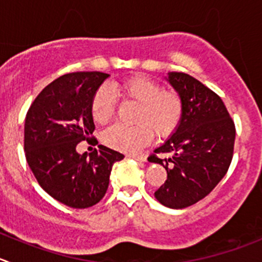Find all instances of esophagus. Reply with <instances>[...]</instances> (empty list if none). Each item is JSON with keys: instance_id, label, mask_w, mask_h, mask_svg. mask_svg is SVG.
<instances>
[{"instance_id": "esophagus-1", "label": "esophagus", "mask_w": 262, "mask_h": 262, "mask_svg": "<svg viewBox=\"0 0 262 262\" xmlns=\"http://www.w3.org/2000/svg\"><path fill=\"white\" fill-rule=\"evenodd\" d=\"M128 157H130V159H134V160H137V161H141V162L146 161V157H144V156H143V155H137V154H129V155H128Z\"/></svg>"}]
</instances>
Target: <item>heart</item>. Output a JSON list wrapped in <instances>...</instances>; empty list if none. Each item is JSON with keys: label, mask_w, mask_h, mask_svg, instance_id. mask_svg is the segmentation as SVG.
<instances>
[{"label": "heart", "mask_w": 262, "mask_h": 262, "mask_svg": "<svg viewBox=\"0 0 262 262\" xmlns=\"http://www.w3.org/2000/svg\"><path fill=\"white\" fill-rule=\"evenodd\" d=\"M118 96L138 102L136 125L115 124L103 134L107 146L123 152H137L149 143L152 136L165 138L174 133L183 116V102L177 92L162 90L161 85L151 78H128L114 83L110 88L103 85L95 93L91 103V113L97 123H107L114 115L115 100L110 90Z\"/></svg>", "instance_id": "1"}]
</instances>
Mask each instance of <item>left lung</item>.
<instances>
[{
  "label": "left lung",
  "mask_w": 262,
  "mask_h": 262,
  "mask_svg": "<svg viewBox=\"0 0 262 262\" xmlns=\"http://www.w3.org/2000/svg\"><path fill=\"white\" fill-rule=\"evenodd\" d=\"M167 82L183 102L177 130L148 157L165 167L167 179L155 192L170 209H184L205 199L227 174L233 159L234 121L222 98L185 73H169ZM156 153H170L162 160Z\"/></svg>",
  "instance_id": "obj_1"
}]
</instances>
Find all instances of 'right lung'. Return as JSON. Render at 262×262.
I'll return each instance as SVG.
<instances>
[{
	"label": "right lung",
	"instance_id": "add662e5",
	"mask_svg": "<svg viewBox=\"0 0 262 262\" xmlns=\"http://www.w3.org/2000/svg\"><path fill=\"white\" fill-rule=\"evenodd\" d=\"M108 74L69 73L57 78L37 96L25 116V159L38 184L55 200L73 209H87L103 199L111 169L124 155L98 144L78 154L82 141L92 136V98Z\"/></svg>",
	"mask_w": 262,
	"mask_h": 262
}]
</instances>
